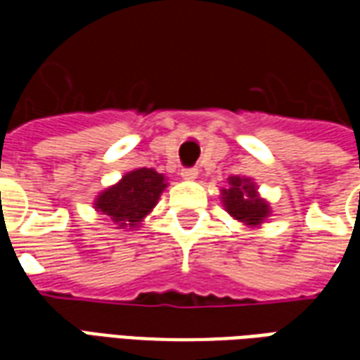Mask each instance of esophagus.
<instances>
[{"instance_id":"esophagus-1","label":"esophagus","mask_w":360,"mask_h":360,"mask_svg":"<svg viewBox=\"0 0 360 360\" xmlns=\"http://www.w3.org/2000/svg\"><path fill=\"white\" fill-rule=\"evenodd\" d=\"M181 177L185 181H195L198 177V169L196 167H187V169H181Z\"/></svg>"}]
</instances>
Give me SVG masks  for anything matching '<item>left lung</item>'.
Returning a JSON list of instances; mask_svg holds the SVG:
<instances>
[{
  "label": "left lung",
  "instance_id": "8db88e82",
  "mask_svg": "<svg viewBox=\"0 0 360 360\" xmlns=\"http://www.w3.org/2000/svg\"><path fill=\"white\" fill-rule=\"evenodd\" d=\"M221 204L231 218L247 227H260L271 216L270 202L258 195L257 183L245 175L227 179V187L221 188Z\"/></svg>",
  "mask_w": 360,
  "mask_h": 360
}]
</instances>
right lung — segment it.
Segmentation results:
<instances>
[{"mask_svg":"<svg viewBox=\"0 0 360 360\" xmlns=\"http://www.w3.org/2000/svg\"><path fill=\"white\" fill-rule=\"evenodd\" d=\"M165 187L167 179L164 173L152 167H136L96 196L94 210L117 226L115 229H136L156 208Z\"/></svg>","mask_w":360,"mask_h":360,"instance_id":"right-lung-1","label":"right lung"}]
</instances>
